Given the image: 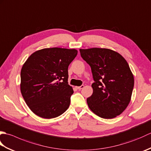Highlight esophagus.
Here are the masks:
<instances>
[{"label":"esophagus","mask_w":151,"mask_h":151,"mask_svg":"<svg viewBox=\"0 0 151 151\" xmlns=\"http://www.w3.org/2000/svg\"><path fill=\"white\" fill-rule=\"evenodd\" d=\"M76 89H83L84 88V85H82V86H76Z\"/></svg>","instance_id":"obj_1"}]
</instances>
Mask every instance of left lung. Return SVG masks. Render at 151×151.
I'll list each match as a JSON object with an SVG mask.
<instances>
[{"label":"left lung","mask_w":151,"mask_h":151,"mask_svg":"<svg viewBox=\"0 0 151 151\" xmlns=\"http://www.w3.org/2000/svg\"><path fill=\"white\" fill-rule=\"evenodd\" d=\"M82 58L91 67L93 94L87 99L89 109L98 116L112 119L129 105L134 84L127 62L114 50L102 48L80 49Z\"/></svg>","instance_id":"left-lung-1"}]
</instances>
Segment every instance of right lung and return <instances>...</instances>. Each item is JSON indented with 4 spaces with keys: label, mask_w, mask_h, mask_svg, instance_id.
Instances as JSON below:
<instances>
[{
    "label": "right lung",
    "mask_w": 151,
    "mask_h": 151,
    "mask_svg": "<svg viewBox=\"0 0 151 151\" xmlns=\"http://www.w3.org/2000/svg\"><path fill=\"white\" fill-rule=\"evenodd\" d=\"M76 49L47 48L28 57L21 71V92L28 106L37 116L52 119L69 108L73 93L68 84V67Z\"/></svg>",
    "instance_id": "obj_1"
}]
</instances>
